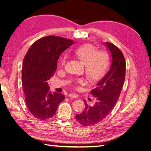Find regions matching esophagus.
Here are the masks:
<instances>
[{"label": "esophagus", "instance_id": "34e87169", "mask_svg": "<svg viewBox=\"0 0 151 151\" xmlns=\"http://www.w3.org/2000/svg\"><path fill=\"white\" fill-rule=\"evenodd\" d=\"M69 96L73 98V99H77L78 97V95L77 94H69Z\"/></svg>", "mask_w": 151, "mask_h": 151}]
</instances>
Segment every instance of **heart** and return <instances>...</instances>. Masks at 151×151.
I'll return each instance as SVG.
<instances>
[{"label":"heart","instance_id":"1","mask_svg":"<svg viewBox=\"0 0 151 151\" xmlns=\"http://www.w3.org/2000/svg\"><path fill=\"white\" fill-rule=\"evenodd\" d=\"M74 54L85 64V72L91 81H96L101 78L106 73L109 66V55L105 51H98V48L90 44H83L76 48ZM67 63V56L64 55L58 61V67L64 68ZM75 82L84 85L86 80L77 78Z\"/></svg>","mask_w":151,"mask_h":151}]
</instances>
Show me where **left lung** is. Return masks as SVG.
Listing matches in <instances>:
<instances>
[{
  "label": "left lung",
  "mask_w": 151,
  "mask_h": 151,
  "mask_svg": "<svg viewBox=\"0 0 151 151\" xmlns=\"http://www.w3.org/2000/svg\"><path fill=\"white\" fill-rule=\"evenodd\" d=\"M112 55V64L109 71L98 82L96 87L91 91L96 98L93 106H88L85 101V110L76 114L78 123L83 126L94 125L103 120L113 109L123 87L126 63L121 50L113 44L106 42Z\"/></svg>",
  "instance_id": "8db88e82"
}]
</instances>
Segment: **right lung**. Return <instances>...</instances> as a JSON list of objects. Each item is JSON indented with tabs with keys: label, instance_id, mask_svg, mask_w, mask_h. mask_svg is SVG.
Listing matches in <instances>:
<instances>
[{
	"label": "right lung",
	"instance_id": "1",
	"mask_svg": "<svg viewBox=\"0 0 151 151\" xmlns=\"http://www.w3.org/2000/svg\"><path fill=\"white\" fill-rule=\"evenodd\" d=\"M73 41L58 36L41 38L31 45L24 58L22 82L26 105L34 117L46 120L55 115L64 94L50 91L47 80L57 68L60 55Z\"/></svg>",
	"mask_w": 151,
	"mask_h": 151
}]
</instances>
